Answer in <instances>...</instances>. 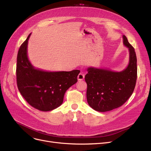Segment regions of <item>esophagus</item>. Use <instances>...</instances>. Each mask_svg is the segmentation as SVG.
I'll return each instance as SVG.
<instances>
[{
	"label": "esophagus",
	"mask_w": 151,
	"mask_h": 151,
	"mask_svg": "<svg viewBox=\"0 0 151 151\" xmlns=\"http://www.w3.org/2000/svg\"><path fill=\"white\" fill-rule=\"evenodd\" d=\"M77 79L79 81H82L84 79V74L83 73H79L78 76H77Z\"/></svg>",
	"instance_id": "34e87169"
}]
</instances>
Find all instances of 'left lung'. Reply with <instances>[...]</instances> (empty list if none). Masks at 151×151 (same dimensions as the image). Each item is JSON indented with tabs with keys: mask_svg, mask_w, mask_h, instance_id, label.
Segmentation results:
<instances>
[{
	"mask_svg": "<svg viewBox=\"0 0 151 151\" xmlns=\"http://www.w3.org/2000/svg\"><path fill=\"white\" fill-rule=\"evenodd\" d=\"M123 39V44L129 50V63L124 70L88 68V73L85 76L87 101L96 111H108L122 106L134 91L137 77L136 54L125 35Z\"/></svg>",
	"mask_w": 151,
	"mask_h": 151,
	"instance_id": "8db88e82",
	"label": "left lung"
}]
</instances>
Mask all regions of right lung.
Masks as SVG:
<instances>
[{
  "label": "right lung",
  "mask_w": 151,
  "mask_h": 151,
  "mask_svg": "<svg viewBox=\"0 0 151 151\" xmlns=\"http://www.w3.org/2000/svg\"><path fill=\"white\" fill-rule=\"evenodd\" d=\"M30 35L21 45L17 53V88L31 106L40 111H51L62 104L66 91L77 82L80 70L45 72L36 69L27 55Z\"/></svg>",
  "instance_id": "right-lung-1"
}]
</instances>
